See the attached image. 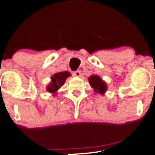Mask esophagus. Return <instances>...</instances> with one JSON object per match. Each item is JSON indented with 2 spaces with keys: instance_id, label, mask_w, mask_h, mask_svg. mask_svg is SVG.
Listing matches in <instances>:
<instances>
[{
  "instance_id": "obj_1",
  "label": "esophagus",
  "mask_w": 155,
  "mask_h": 155,
  "mask_svg": "<svg viewBox=\"0 0 155 155\" xmlns=\"http://www.w3.org/2000/svg\"><path fill=\"white\" fill-rule=\"evenodd\" d=\"M81 71H76L74 72H73V76H75V77H81Z\"/></svg>"
}]
</instances>
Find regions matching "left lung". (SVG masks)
I'll list each match as a JSON object with an SVG mask.
<instances>
[{"label":"left lung","mask_w":155,"mask_h":155,"mask_svg":"<svg viewBox=\"0 0 155 155\" xmlns=\"http://www.w3.org/2000/svg\"><path fill=\"white\" fill-rule=\"evenodd\" d=\"M89 82L96 93H99V94H103L106 91L107 86L106 84L97 75H92L89 78Z\"/></svg>","instance_id":"8db88e82"}]
</instances>
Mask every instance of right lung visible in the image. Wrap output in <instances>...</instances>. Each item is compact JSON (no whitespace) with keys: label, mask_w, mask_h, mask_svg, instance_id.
<instances>
[{"label":"right lung","mask_w":155,"mask_h":155,"mask_svg":"<svg viewBox=\"0 0 155 155\" xmlns=\"http://www.w3.org/2000/svg\"><path fill=\"white\" fill-rule=\"evenodd\" d=\"M70 76V73L68 71L56 73L51 78V83L47 87V91L50 93H56L65 82V80Z\"/></svg>","instance_id":"obj_1"}]
</instances>
